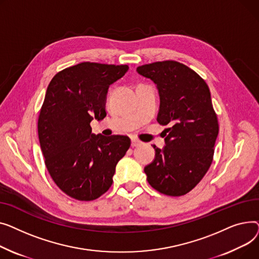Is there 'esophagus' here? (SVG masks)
Listing matches in <instances>:
<instances>
[{
    "label": "esophagus",
    "instance_id": "1",
    "mask_svg": "<svg viewBox=\"0 0 259 259\" xmlns=\"http://www.w3.org/2000/svg\"><path fill=\"white\" fill-rule=\"evenodd\" d=\"M141 144V141H139L138 139L136 138H132V146L136 147V146H139Z\"/></svg>",
    "mask_w": 259,
    "mask_h": 259
}]
</instances>
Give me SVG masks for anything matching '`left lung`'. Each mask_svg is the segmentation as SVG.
Returning <instances> with one entry per match:
<instances>
[{"mask_svg":"<svg viewBox=\"0 0 259 259\" xmlns=\"http://www.w3.org/2000/svg\"><path fill=\"white\" fill-rule=\"evenodd\" d=\"M137 71L157 84V121L168 125L164 130L166 146L154 145L156 158L144 168L147 181L163 194L184 195L200 183L213 160L219 121L208 84L176 60L146 64Z\"/></svg>","mask_w":259,"mask_h":259,"instance_id":"1","label":"left lung"}]
</instances>
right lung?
<instances>
[{
    "mask_svg": "<svg viewBox=\"0 0 259 259\" xmlns=\"http://www.w3.org/2000/svg\"><path fill=\"white\" fill-rule=\"evenodd\" d=\"M127 70V65L83 62L56 73L47 88L37 122L39 144L54 183L75 200L93 201L108 191L131 146L127 136H96L90 125L106 116L109 87Z\"/></svg>",
    "mask_w": 259,
    "mask_h": 259,
    "instance_id": "right-lung-1",
    "label": "right lung"
}]
</instances>
